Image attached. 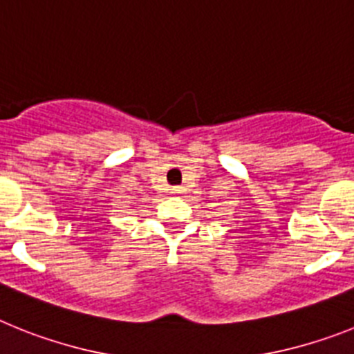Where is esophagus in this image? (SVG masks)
Instances as JSON below:
<instances>
[{"label": "esophagus", "instance_id": "esophagus-1", "mask_svg": "<svg viewBox=\"0 0 354 354\" xmlns=\"http://www.w3.org/2000/svg\"><path fill=\"white\" fill-rule=\"evenodd\" d=\"M183 192V187H173L171 189V194H181Z\"/></svg>", "mask_w": 354, "mask_h": 354}]
</instances>
